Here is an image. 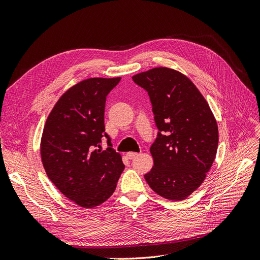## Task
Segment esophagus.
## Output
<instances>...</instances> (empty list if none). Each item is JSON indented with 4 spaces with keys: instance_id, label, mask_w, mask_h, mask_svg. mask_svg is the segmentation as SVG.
I'll return each mask as SVG.
<instances>
[{
    "instance_id": "1",
    "label": "esophagus",
    "mask_w": 260,
    "mask_h": 260,
    "mask_svg": "<svg viewBox=\"0 0 260 260\" xmlns=\"http://www.w3.org/2000/svg\"><path fill=\"white\" fill-rule=\"evenodd\" d=\"M139 154L138 153H136V152H129V153H127V157L129 159H133V158H136V157L138 156Z\"/></svg>"
}]
</instances>
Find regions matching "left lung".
<instances>
[{"mask_svg": "<svg viewBox=\"0 0 260 260\" xmlns=\"http://www.w3.org/2000/svg\"><path fill=\"white\" fill-rule=\"evenodd\" d=\"M132 80L147 92L158 129L151 146L154 167L144 178L155 193L182 201L203 183L214 162L215 117L193 82L174 69L153 68Z\"/></svg>", "mask_w": 260, "mask_h": 260, "instance_id": "obj_1", "label": "left lung"}]
</instances>
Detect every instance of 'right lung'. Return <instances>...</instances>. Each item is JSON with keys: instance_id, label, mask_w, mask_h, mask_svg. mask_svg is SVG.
<instances>
[{"instance_id": "obj_1", "label": "right lung", "mask_w": 260, "mask_h": 260, "mask_svg": "<svg viewBox=\"0 0 260 260\" xmlns=\"http://www.w3.org/2000/svg\"><path fill=\"white\" fill-rule=\"evenodd\" d=\"M121 78H90L70 88L46 120L41 158L46 175L67 199L84 208L101 205L114 193L124 169L105 132L108 93ZM109 147L100 149L101 138Z\"/></svg>"}]
</instances>
